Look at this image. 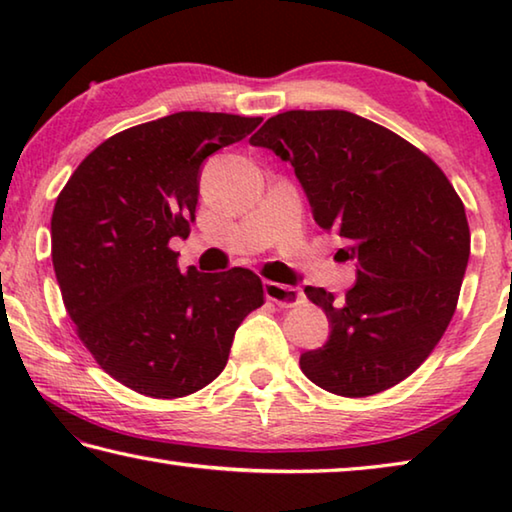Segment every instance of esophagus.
I'll return each instance as SVG.
<instances>
[{
    "instance_id": "34e87169",
    "label": "esophagus",
    "mask_w": 512,
    "mask_h": 512,
    "mask_svg": "<svg viewBox=\"0 0 512 512\" xmlns=\"http://www.w3.org/2000/svg\"><path fill=\"white\" fill-rule=\"evenodd\" d=\"M264 296L284 309L296 307L302 300V293L296 287H289V284L280 282H264Z\"/></svg>"
}]
</instances>
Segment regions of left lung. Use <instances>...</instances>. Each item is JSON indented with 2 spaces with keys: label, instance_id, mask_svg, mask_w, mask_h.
<instances>
[{
  "label": "left lung",
  "instance_id": "1",
  "mask_svg": "<svg viewBox=\"0 0 512 512\" xmlns=\"http://www.w3.org/2000/svg\"><path fill=\"white\" fill-rule=\"evenodd\" d=\"M296 171L314 221L345 241L357 282L323 307L329 339L300 354L316 386L366 397L400 384L454 316L470 259L461 198L436 162L388 128L345 110H289L250 137Z\"/></svg>",
  "mask_w": 512,
  "mask_h": 512
}]
</instances>
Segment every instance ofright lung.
Returning <instances> with one entry per match:
<instances>
[{
    "mask_svg": "<svg viewBox=\"0 0 512 512\" xmlns=\"http://www.w3.org/2000/svg\"><path fill=\"white\" fill-rule=\"evenodd\" d=\"M262 117L173 112L112 135L60 192L51 259L69 318L99 366L149 397H183L221 375L237 327L264 305L248 268L183 273L203 162Z\"/></svg>",
    "mask_w": 512,
    "mask_h": 512,
    "instance_id": "obj_1",
    "label": "right lung"
}]
</instances>
